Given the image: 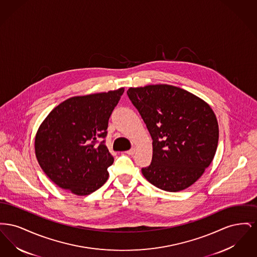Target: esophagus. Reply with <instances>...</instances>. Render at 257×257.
Here are the masks:
<instances>
[{"label": "esophagus", "instance_id": "34e87169", "mask_svg": "<svg viewBox=\"0 0 257 257\" xmlns=\"http://www.w3.org/2000/svg\"><path fill=\"white\" fill-rule=\"evenodd\" d=\"M135 151H136V149H135V148H131V149L127 150V151H126V153H127L128 155H134Z\"/></svg>", "mask_w": 257, "mask_h": 257}]
</instances>
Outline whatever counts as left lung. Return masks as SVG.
<instances>
[{"label": "left lung", "mask_w": 257, "mask_h": 257, "mask_svg": "<svg viewBox=\"0 0 257 257\" xmlns=\"http://www.w3.org/2000/svg\"><path fill=\"white\" fill-rule=\"evenodd\" d=\"M127 95L153 141L151 164L142 169L147 181L167 192L195 183L218 147L219 126L210 106L170 85L130 87Z\"/></svg>", "instance_id": "8db88e82"}]
</instances>
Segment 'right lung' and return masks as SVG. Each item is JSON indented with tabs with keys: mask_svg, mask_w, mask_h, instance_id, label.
<instances>
[{
	"mask_svg": "<svg viewBox=\"0 0 257 257\" xmlns=\"http://www.w3.org/2000/svg\"><path fill=\"white\" fill-rule=\"evenodd\" d=\"M124 88L63 101L37 131L35 148L45 174L61 189L86 196L109 177L113 157L105 145L110 114Z\"/></svg>",
	"mask_w": 257,
	"mask_h": 257,
	"instance_id": "1",
	"label": "right lung"
}]
</instances>
